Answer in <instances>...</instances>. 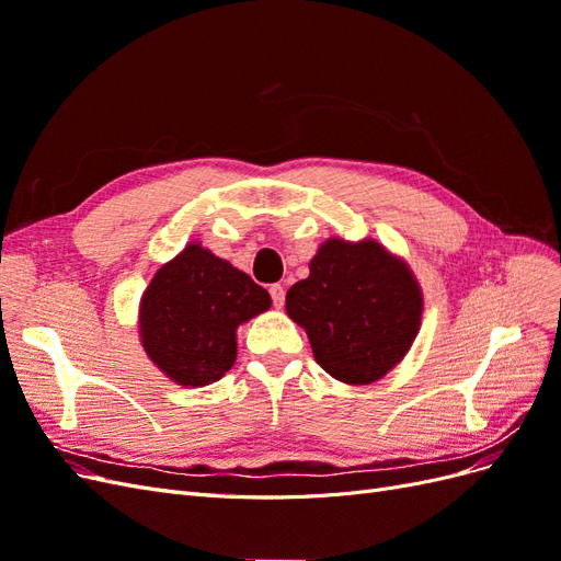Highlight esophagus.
Returning <instances> with one entry per match:
<instances>
[{
  "instance_id": "esophagus-1",
  "label": "esophagus",
  "mask_w": 561,
  "mask_h": 561,
  "mask_svg": "<svg viewBox=\"0 0 561 561\" xmlns=\"http://www.w3.org/2000/svg\"><path fill=\"white\" fill-rule=\"evenodd\" d=\"M268 293H271V299H274V307L280 309L283 301H285V287L280 283H274L268 287Z\"/></svg>"
}]
</instances>
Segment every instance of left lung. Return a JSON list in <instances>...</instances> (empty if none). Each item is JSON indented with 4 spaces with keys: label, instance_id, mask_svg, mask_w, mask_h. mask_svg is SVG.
Instances as JSON below:
<instances>
[{
    "label": "left lung",
    "instance_id": "8db88e82",
    "mask_svg": "<svg viewBox=\"0 0 561 561\" xmlns=\"http://www.w3.org/2000/svg\"><path fill=\"white\" fill-rule=\"evenodd\" d=\"M309 271L287 290L285 311L307 330L318 365L353 386L386 377L421 328L423 295L412 268L371 239H330Z\"/></svg>",
    "mask_w": 561,
    "mask_h": 561
}]
</instances>
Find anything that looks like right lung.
I'll return each mask as SVG.
<instances>
[{
    "label": "right lung",
    "instance_id": "obj_1",
    "mask_svg": "<svg viewBox=\"0 0 561 561\" xmlns=\"http://www.w3.org/2000/svg\"><path fill=\"white\" fill-rule=\"evenodd\" d=\"M271 307L248 274L190 243L163 264L140 301L145 353L180 386H208L236 360V330Z\"/></svg>",
    "mask_w": 561,
    "mask_h": 561
}]
</instances>
